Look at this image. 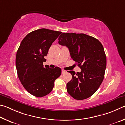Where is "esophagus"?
<instances>
[{
  "label": "esophagus",
  "mask_w": 125,
  "mask_h": 125,
  "mask_svg": "<svg viewBox=\"0 0 125 125\" xmlns=\"http://www.w3.org/2000/svg\"><path fill=\"white\" fill-rule=\"evenodd\" d=\"M66 71L62 69V70H61V73H62V74H64L65 73H66Z\"/></svg>",
  "instance_id": "1"
}]
</instances>
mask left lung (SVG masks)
<instances>
[{
    "mask_svg": "<svg viewBox=\"0 0 125 125\" xmlns=\"http://www.w3.org/2000/svg\"><path fill=\"white\" fill-rule=\"evenodd\" d=\"M60 45L69 48L71 58L81 69L80 73L69 71L72 79L67 83L68 93L74 99H87L99 88L104 79L106 57L99 40L83 33H62Z\"/></svg>",
    "mask_w": 125,
    "mask_h": 125,
    "instance_id": "1",
    "label": "left lung"
}]
</instances>
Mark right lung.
<instances>
[{"mask_svg":"<svg viewBox=\"0 0 125 125\" xmlns=\"http://www.w3.org/2000/svg\"><path fill=\"white\" fill-rule=\"evenodd\" d=\"M61 32L41 28L28 33L21 42L16 56L17 76L28 92L37 97L49 94L61 75L58 67H44L49 48Z\"/></svg>","mask_w":125,"mask_h":125,"instance_id":"add662e5","label":"right lung"}]
</instances>
